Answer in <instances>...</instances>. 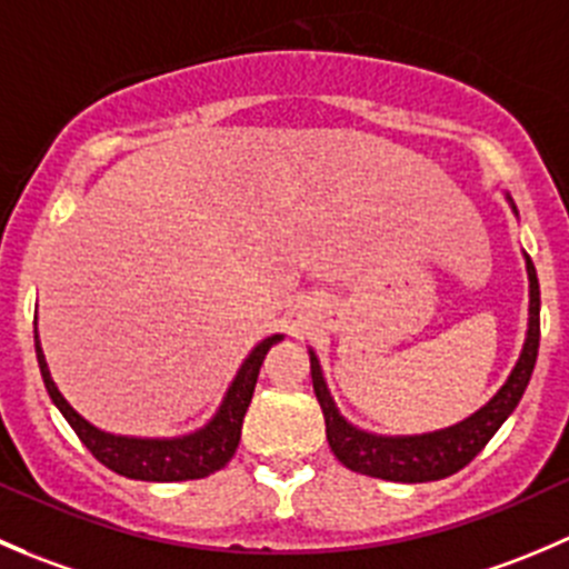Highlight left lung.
Here are the masks:
<instances>
[{
    "label": "left lung",
    "instance_id": "1",
    "mask_svg": "<svg viewBox=\"0 0 569 569\" xmlns=\"http://www.w3.org/2000/svg\"><path fill=\"white\" fill-rule=\"evenodd\" d=\"M528 267V283H531V306H528V336L522 345L520 361L511 369L509 380L503 389L472 417L465 422L445 428V431L422 433V437H375V433L358 431L347 422L336 408L333 397H330L328 386H325L322 367H319L317 356L311 350V380L313 395H317L319 406L325 413V433H328V445L333 450L336 459L352 472H361L369 478H383V481H400V483H425L439 481L461 467L470 465L489 439L495 437L500 425L506 422L511 411L520 402L522 391H526L528 380H531L533 363H537L539 352V280L533 261L526 256Z\"/></svg>",
    "mask_w": 569,
    "mask_h": 569
}]
</instances>
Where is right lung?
<instances>
[{"mask_svg": "<svg viewBox=\"0 0 569 569\" xmlns=\"http://www.w3.org/2000/svg\"><path fill=\"white\" fill-rule=\"evenodd\" d=\"M280 339H283V336L274 333V336H267L261 345L252 347V352L244 358L236 380L230 383L217 417H213L206 428H200V431L189 433V437H174V439L113 437V433L99 431V428H93L88 419H82L80 413L66 402V397L58 391L52 375H49L41 345H38V330H36V356H38V367H41V378H43V386H47L49 397H52V402L60 408L66 422L74 428L80 442L91 450V456L99 461V465H104L108 470L119 472V476L124 478H136V481L172 483V481L208 478L217 470H222V467L233 459L241 439V422H244L247 406H250L252 391H256V380H258V372H261L263 356H267L269 347Z\"/></svg>", "mask_w": 569, "mask_h": 569, "instance_id": "1", "label": "right lung"}]
</instances>
